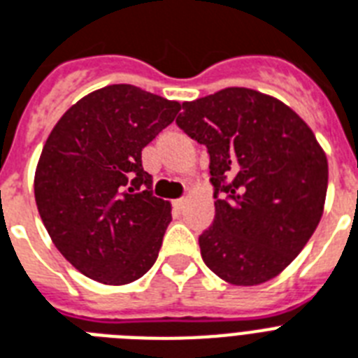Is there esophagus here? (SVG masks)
Returning a JSON list of instances; mask_svg holds the SVG:
<instances>
[{"label": "esophagus", "mask_w": 358, "mask_h": 358, "mask_svg": "<svg viewBox=\"0 0 358 358\" xmlns=\"http://www.w3.org/2000/svg\"><path fill=\"white\" fill-rule=\"evenodd\" d=\"M184 204H185L184 196H182V199H176V201H174V208H176V210H182V208H184Z\"/></svg>", "instance_id": "34e87169"}]
</instances>
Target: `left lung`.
<instances>
[{"instance_id": "1", "label": "left lung", "mask_w": 358, "mask_h": 358, "mask_svg": "<svg viewBox=\"0 0 358 358\" xmlns=\"http://www.w3.org/2000/svg\"><path fill=\"white\" fill-rule=\"evenodd\" d=\"M176 124L210 154L215 217L202 260L236 286L277 277L314 234L327 195L325 152L299 115L245 87L182 103Z\"/></svg>"}]
</instances>
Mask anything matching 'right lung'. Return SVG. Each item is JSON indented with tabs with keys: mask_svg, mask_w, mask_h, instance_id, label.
<instances>
[{
	"mask_svg": "<svg viewBox=\"0 0 358 358\" xmlns=\"http://www.w3.org/2000/svg\"><path fill=\"white\" fill-rule=\"evenodd\" d=\"M180 111L134 85H109L61 117L35 173V201L59 252L85 277L134 282L157 258L171 204L152 193L141 152Z\"/></svg>",
	"mask_w": 358,
	"mask_h": 358,
	"instance_id": "1",
	"label": "right lung"
}]
</instances>
